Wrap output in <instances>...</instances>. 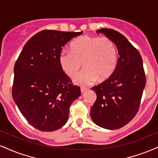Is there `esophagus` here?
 I'll use <instances>...</instances> for the list:
<instances>
[{"mask_svg":"<svg viewBox=\"0 0 158 158\" xmlns=\"http://www.w3.org/2000/svg\"><path fill=\"white\" fill-rule=\"evenodd\" d=\"M86 90H87L86 88H83V87H82V88H81V93L83 94Z\"/></svg>","mask_w":158,"mask_h":158,"instance_id":"obj_1","label":"esophagus"}]
</instances>
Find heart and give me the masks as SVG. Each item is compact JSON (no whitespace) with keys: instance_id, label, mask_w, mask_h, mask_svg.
I'll use <instances>...</instances> for the list:
<instances>
[{"instance_id":"heart-1","label":"heart","mask_w":158,"mask_h":158,"mask_svg":"<svg viewBox=\"0 0 158 158\" xmlns=\"http://www.w3.org/2000/svg\"><path fill=\"white\" fill-rule=\"evenodd\" d=\"M70 52L59 54L61 69L72 77L81 68H85L74 77L75 84L87 86L99 79L106 81L111 77L117 69L118 53L117 47L107 37L85 35L73 41L70 45Z\"/></svg>"}]
</instances>
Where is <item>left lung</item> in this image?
Returning <instances> with one entry per match:
<instances>
[{"label": "left lung", "mask_w": 158, "mask_h": 158, "mask_svg": "<svg viewBox=\"0 0 158 158\" xmlns=\"http://www.w3.org/2000/svg\"><path fill=\"white\" fill-rule=\"evenodd\" d=\"M97 32L114 41L119 57L111 77L92 88L97 99L90 108V117L99 127L118 129L128 124L139 110L146 82L143 59L138 50L119 32L104 28Z\"/></svg>", "instance_id": "8db88e82"}]
</instances>
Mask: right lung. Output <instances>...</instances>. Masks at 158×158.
Returning a JSON list of instances; mask_svg holds the SVG:
<instances>
[{
  "label": "right lung",
  "mask_w": 158,
  "mask_h": 158,
  "mask_svg": "<svg viewBox=\"0 0 158 158\" xmlns=\"http://www.w3.org/2000/svg\"><path fill=\"white\" fill-rule=\"evenodd\" d=\"M81 34L40 31L29 39L16 61L12 97L27 122L39 131L61 128L68 120L70 105L81 95L59 61L62 47Z\"/></svg>",
  "instance_id": "right-lung-1"
}]
</instances>
